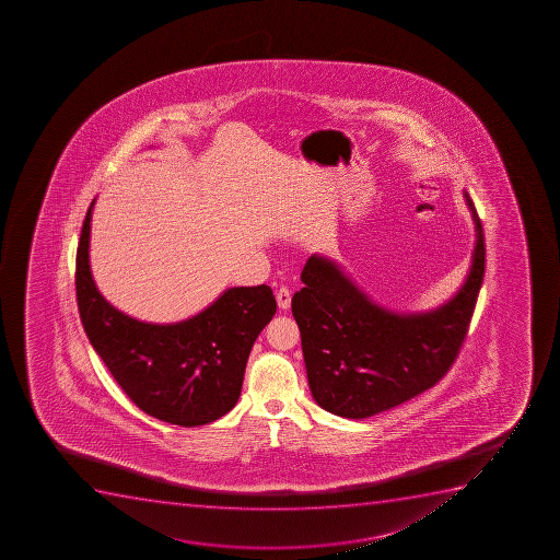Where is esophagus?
Here are the masks:
<instances>
[{
	"instance_id": "obj_1",
	"label": "esophagus",
	"mask_w": 560,
	"mask_h": 560,
	"mask_svg": "<svg viewBox=\"0 0 560 560\" xmlns=\"http://www.w3.org/2000/svg\"><path fill=\"white\" fill-rule=\"evenodd\" d=\"M276 298L279 308H281V311H287V308L290 306V301H292V294H290V290L287 289V287H283V289L277 292Z\"/></svg>"
}]
</instances>
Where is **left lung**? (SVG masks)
Returning a JSON list of instances; mask_svg holds the SVG:
<instances>
[{
	"label": "left lung",
	"mask_w": 560,
	"mask_h": 560,
	"mask_svg": "<svg viewBox=\"0 0 560 560\" xmlns=\"http://www.w3.org/2000/svg\"><path fill=\"white\" fill-rule=\"evenodd\" d=\"M475 224V248L464 283L442 305L396 312L377 305L327 255L312 254L305 284L292 298L312 398L322 409L361 420L415 398L453 365L482 287V222L464 189Z\"/></svg>",
	"instance_id": "1"
}]
</instances>
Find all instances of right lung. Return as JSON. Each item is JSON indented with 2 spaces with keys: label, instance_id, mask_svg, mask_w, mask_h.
<instances>
[{
  "label": "right lung",
  "instance_id": "obj_1",
  "mask_svg": "<svg viewBox=\"0 0 560 560\" xmlns=\"http://www.w3.org/2000/svg\"><path fill=\"white\" fill-rule=\"evenodd\" d=\"M89 206L77 252V300L96 354L140 410L180 427L206 425L237 404L249 350L276 314L270 287H232L177 323L140 322L102 295L89 248Z\"/></svg>",
  "mask_w": 560,
  "mask_h": 560
}]
</instances>
